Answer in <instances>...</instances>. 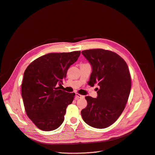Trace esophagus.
Returning a JSON list of instances; mask_svg holds the SVG:
<instances>
[{
  "mask_svg": "<svg viewBox=\"0 0 155 155\" xmlns=\"http://www.w3.org/2000/svg\"><path fill=\"white\" fill-rule=\"evenodd\" d=\"M76 99H79V98H84V97L82 95H80L79 94H76Z\"/></svg>",
  "mask_w": 155,
  "mask_h": 155,
  "instance_id": "1",
  "label": "esophagus"
}]
</instances>
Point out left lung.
<instances>
[{
    "label": "left lung",
    "mask_w": 155,
    "mask_h": 155,
    "mask_svg": "<svg viewBox=\"0 0 155 155\" xmlns=\"http://www.w3.org/2000/svg\"><path fill=\"white\" fill-rule=\"evenodd\" d=\"M83 55L91 65L88 84L98 83L97 98L85 97L87 107L81 111L84 121L95 128H107L118 118L125 107L131 82L128 67L120 55L108 50H85Z\"/></svg>",
    "instance_id": "8db88e82"
}]
</instances>
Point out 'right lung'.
Segmentation results:
<instances>
[{
  "instance_id": "obj_1",
  "label": "right lung",
  "mask_w": 155,
  "mask_h": 155,
  "mask_svg": "<svg viewBox=\"0 0 155 155\" xmlns=\"http://www.w3.org/2000/svg\"><path fill=\"white\" fill-rule=\"evenodd\" d=\"M80 54L81 51L48 54L26 68L22 98L27 116L40 130L52 131L64 122L66 109L72 103L75 94L60 88L68 69Z\"/></svg>"
}]
</instances>
